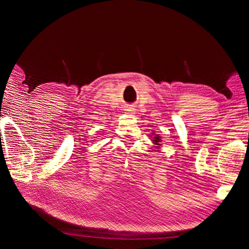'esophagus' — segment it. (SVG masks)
<instances>
[{
    "label": "esophagus",
    "instance_id": "1",
    "mask_svg": "<svg viewBox=\"0 0 249 249\" xmlns=\"http://www.w3.org/2000/svg\"><path fill=\"white\" fill-rule=\"evenodd\" d=\"M125 111L127 112V113H133L134 112V108L133 107H127V108L125 109Z\"/></svg>",
    "mask_w": 249,
    "mask_h": 249
}]
</instances>
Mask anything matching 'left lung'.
Instances as JSON below:
<instances>
[{"instance_id":"left-lung-1","label":"left lung","mask_w":249,"mask_h":249,"mask_svg":"<svg viewBox=\"0 0 249 249\" xmlns=\"http://www.w3.org/2000/svg\"><path fill=\"white\" fill-rule=\"evenodd\" d=\"M160 142H161V138H160V136L159 135H155V137H154V140H153V142H154V145H156V146H160L161 144H160Z\"/></svg>"}]
</instances>
